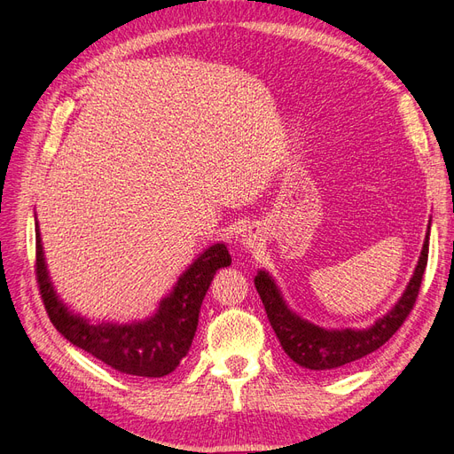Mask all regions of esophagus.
Instances as JSON below:
<instances>
[{
    "mask_svg": "<svg viewBox=\"0 0 454 454\" xmlns=\"http://www.w3.org/2000/svg\"><path fill=\"white\" fill-rule=\"evenodd\" d=\"M242 248L246 250V252H254L255 248H259L261 244H263V239H261V232H259V229H255V227H250L248 231L244 232L242 235Z\"/></svg>",
    "mask_w": 454,
    "mask_h": 454,
    "instance_id": "esophagus-1",
    "label": "esophagus"
}]
</instances>
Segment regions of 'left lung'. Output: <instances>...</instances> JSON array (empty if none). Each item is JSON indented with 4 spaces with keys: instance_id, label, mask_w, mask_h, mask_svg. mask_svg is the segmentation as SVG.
<instances>
[{
    "instance_id": "1",
    "label": "left lung",
    "mask_w": 454,
    "mask_h": 454,
    "mask_svg": "<svg viewBox=\"0 0 454 454\" xmlns=\"http://www.w3.org/2000/svg\"><path fill=\"white\" fill-rule=\"evenodd\" d=\"M428 244H430V223L428 232L422 244L419 263L415 267L405 292L397 299V303L379 318L373 325L364 329H327L316 325L294 312L282 297L280 287L267 270H257L254 278L255 290L263 301L267 318L277 333L284 352L301 365L312 371H340L347 369L367 354L375 352L387 342L405 322L407 314L413 309L422 274L428 263Z\"/></svg>"
}]
</instances>
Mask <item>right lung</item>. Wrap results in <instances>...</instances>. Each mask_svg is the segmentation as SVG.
<instances>
[{"mask_svg":"<svg viewBox=\"0 0 454 454\" xmlns=\"http://www.w3.org/2000/svg\"><path fill=\"white\" fill-rule=\"evenodd\" d=\"M229 265L231 254L227 246L217 242L199 254L184 270L174 290L160 301L153 316L132 324H92L85 316L70 310L54 290L35 222V274L41 299L52 325L72 345L83 348L121 373L134 377L159 379L180 365L193 342L202 299L214 274Z\"/></svg>","mask_w":454,"mask_h":454,"instance_id":"right-lung-1","label":"right lung"}]
</instances>
